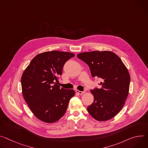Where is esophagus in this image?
I'll return each instance as SVG.
<instances>
[{
    "label": "esophagus",
    "mask_w": 148,
    "mask_h": 148,
    "mask_svg": "<svg viewBox=\"0 0 148 148\" xmlns=\"http://www.w3.org/2000/svg\"><path fill=\"white\" fill-rule=\"evenodd\" d=\"M75 92H76L77 93H78V95H83V94H84V93L85 92V91H79V90H77L75 91Z\"/></svg>",
    "instance_id": "obj_1"
}]
</instances>
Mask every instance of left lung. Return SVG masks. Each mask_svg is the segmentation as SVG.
<instances>
[{
    "label": "left lung",
    "instance_id": "left-lung-1",
    "mask_svg": "<svg viewBox=\"0 0 148 148\" xmlns=\"http://www.w3.org/2000/svg\"><path fill=\"white\" fill-rule=\"evenodd\" d=\"M77 57L86 62L92 77L101 78V87L91 90L93 103L87 107L96 120H109L122 110L129 91L130 77L121 59L112 51L82 52Z\"/></svg>",
    "mask_w": 148,
    "mask_h": 148
}]
</instances>
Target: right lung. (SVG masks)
<instances>
[{"instance_id":"right-lung-1","label":"right lung","mask_w":148,"mask_h":148,"mask_svg":"<svg viewBox=\"0 0 148 148\" xmlns=\"http://www.w3.org/2000/svg\"><path fill=\"white\" fill-rule=\"evenodd\" d=\"M73 53L52 51L36 56L21 77L23 98L32 113L42 122L52 123L65 114L73 90L60 88L56 83L65 62Z\"/></svg>"}]
</instances>
